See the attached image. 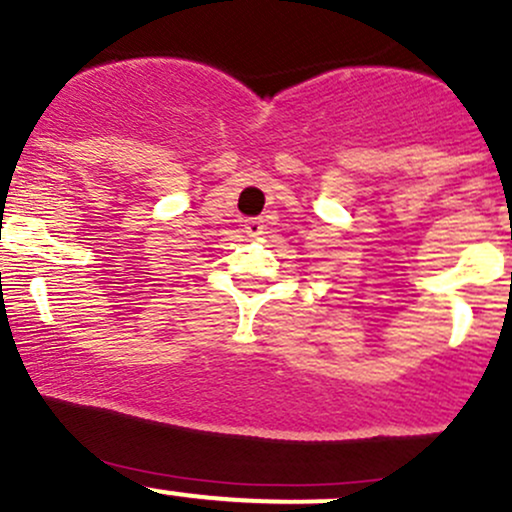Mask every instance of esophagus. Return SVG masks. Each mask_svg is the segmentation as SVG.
Returning a JSON list of instances; mask_svg holds the SVG:
<instances>
[{"label": "esophagus", "mask_w": 512, "mask_h": 512, "mask_svg": "<svg viewBox=\"0 0 512 512\" xmlns=\"http://www.w3.org/2000/svg\"><path fill=\"white\" fill-rule=\"evenodd\" d=\"M263 217H249V220H244V232L249 234V237H258V234H263Z\"/></svg>", "instance_id": "34e87169"}]
</instances>
